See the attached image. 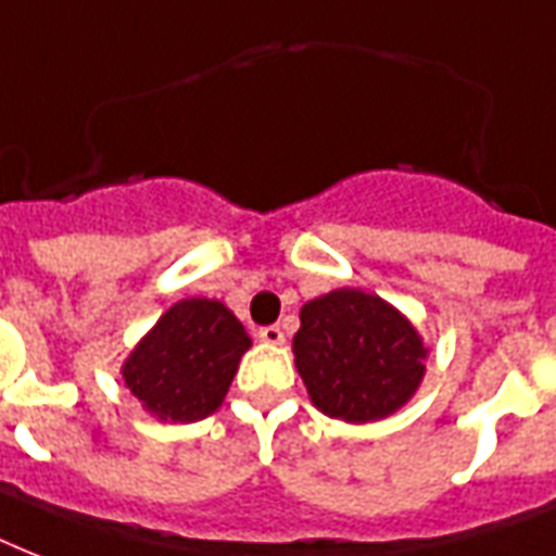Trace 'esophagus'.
Instances as JSON below:
<instances>
[{
  "mask_svg": "<svg viewBox=\"0 0 556 556\" xmlns=\"http://www.w3.org/2000/svg\"><path fill=\"white\" fill-rule=\"evenodd\" d=\"M257 339L266 345H283V330L278 325H266L257 330Z\"/></svg>",
  "mask_w": 556,
  "mask_h": 556,
  "instance_id": "esophagus-1",
  "label": "esophagus"
}]
</instances>
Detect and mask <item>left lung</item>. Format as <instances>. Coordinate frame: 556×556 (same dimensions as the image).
<instances>
[{
    "label": "left lung",
    "instance_id": "left-lung-1",
    "mask_svg": "<svg viewBox=\"0 0 556 556\" xmlns=\"http://www.w3.org/2000/svg\"><path fill=\"white\" fill-rule=\"evenodd\" d=\"M292 354L318 412L368 424L406 406L424 380L429 351L389 301L342 287L301 307Z\"/></svg>",
    "mask_w": 556,
    "mask_h": 556
}]
</instances>
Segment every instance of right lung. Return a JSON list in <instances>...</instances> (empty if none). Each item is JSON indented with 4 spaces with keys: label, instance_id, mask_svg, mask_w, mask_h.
<instances>
[{
    "label": "right lung",
    "instance_id": "add662e5",
    "mask_svg": "<svg viewBox=\"0 0 556 556\" xmlns=\"http://www.w3.org/2000/svg\"><path fill=\"white\" fill-rule=\"evenodd\" d=\"M249 348L247 327L223 301L182 299L132 348L122 377L144 412L193 424L217 412Z\"/></svg>",
    "mask_w": 556,
    "mask_h": 556
}]
</instances>
